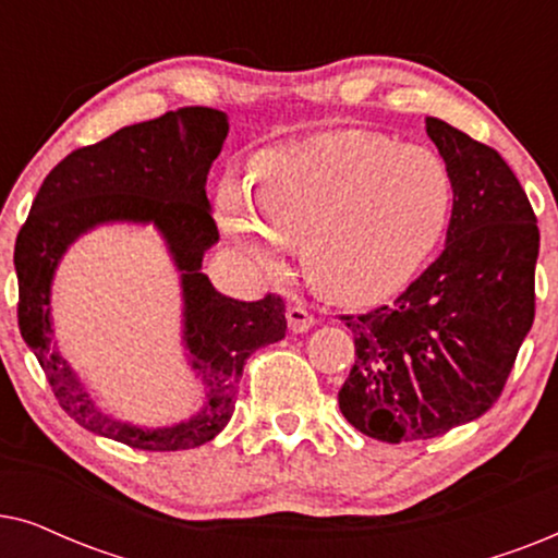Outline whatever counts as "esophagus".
Returning a JSON list of instances; mask_svg holds the SVG:
<instances>
[{"label":"esophagus","instance_id":"34e87169","mask_svg":"<svg viewBox=\"0 0 558 558\" xmlns=\"http://www.w3.org/2000/svg\"><path fill=\"white\" fill-rule=\"evenodd\" d=\"M287 323L292 332H307L317 319L307 307H302V304H292V307H287Z\"/></svg>","mask_w":558,"mask_h":558}]
</instances>
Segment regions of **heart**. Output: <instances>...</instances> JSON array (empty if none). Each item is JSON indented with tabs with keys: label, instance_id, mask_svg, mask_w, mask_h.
<instances>
[{
	"label": "heart",
	"instance_id": "obj_1",
	"mask_svg": "<svg viewBox=\"0 0 558 558\" xmlns=\"http://www.w3.org/2000/svg\"><path fill=\"white\" fill-rule=\"evenodd\" d=\"M251 185L223 180L218 223L251 266L274 271L302 241V269L319 294L376 304L401 292L445 233L452 174L416 144L363 129L312 134L264 149Z\"/></svg>",
	"mask_w": 558,
	"mask_h": 558
}]
</instances>
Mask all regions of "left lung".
<instances>
[{
  "label": "left lung",
  "mask_w": 558,
  "mask_h": 558,
  "mask_svg": "<svg viewBox=\"0 0 558 558\" xmlns=\"http://www.w3.org/2000/svg\"><path fill=\"white\" fill-rule=\"evenodd\" d=\"M426 134L452 174L445 251L396 296L342 315L355 363L338 401L365 437H441L498 401L536 315L538 226L498 151L447 121Z\"/></svg>",
  "instance_id": "obj_1"
}]
</instances>
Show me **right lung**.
<instances>
[{
	"label": "right lung",
	"mask_w": 558,
	"mask_h": 558,
	"mask_svg": "<svg viewBox=\"0 0 558 558\" xmlns=\"http://www.w3.org/2000/svg\"><path fill=\"white\" fill-rule=\"evenodd\" d=\"M226 134L223 111L185 106L73 149L43 180L14 243L20 332L40 361L60 409L83 429L132 449L178 452L223 432L248 355L287 332L279 294L258 302L231 300L201 271L203 254L220 239L205 180ZM109 219L155 222L183 271L189 362L206 386V407L178 427L140 430L106 417L51 345L49 281L59 256L81 232Z\"/></svg>",
	"instance_id": "right-lung-1"
}]
</instances>
